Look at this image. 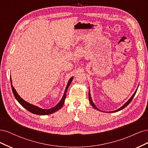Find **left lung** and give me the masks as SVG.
<instances>
[{"mask_svg":"<svg viewBox=\"0 0 148 148\" xmlns=\"http://www.w3.org/2000/svg\"><path fill=\"white\" fill-rule=\"evenodd\" d=\"M136 91H137V90L135 92V93H134L133 94V95L132 96V97L130 98V99L126 103H125V104L122 106V107H120V109H117V110H115V111H113V112H118V111H119V110H122V109H124L125 108V107H126L129 104H130V103L131 102V101H132V99H133V98L134 97V96H135V94L136 93ZM89 102H90V104H91V106L94 107V108H95V109H97V110H99V109H98L97 108V107L95 106V104H94V103H93V102H92V99H91V95H90V92H89Z\"/></svg>","mask_w":148,"mask_h":148,"instance_id":"obj_1","label":"left lung"}]
</instances>
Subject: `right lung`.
Segmentation results:
<instances>
[{"label":"right lung","instance_id":"right-lung-1","mask_svg":"<svg viewBox=\"0 0 148 148\" xmlns=\"http://www.w3.org/2000/svg\"><path fill=\"white\" fill-rule=\"evenodd\" d=\"M73 79V77L71 78L70 79V80L69 81L68 84H67V86L66 87L65 89V91L64 92V96L62 97V99L60 100V101L59 102V104H58L57 106H56L54 107H53V108L51 109H42L39 108V107L32 105V104H30L29 103H28L27 102L25 101L23 99H21V98L19 96V95H18V93L16 92V90L15 89V88L13 87L12 84V81H11V78H10V83H11V86H12V91L13 93V95H14L15 97L16 98V99L18 101L20 104L23 106V107L28 110L30 112L34 114H37V115H48V114H52L53 112H55L57 111L58 110H59L62 108V107L63 106V105L64 104V102H65V99L66 98V91H67V89H68L70 84L72 81Z\"/></svg>","mask_w":148,"mask_h":148}]
</instances>
